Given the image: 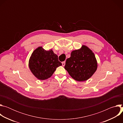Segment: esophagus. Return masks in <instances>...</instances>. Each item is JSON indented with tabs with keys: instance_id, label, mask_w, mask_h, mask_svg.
<instances>
[{
	"instance_id": "esophagus-1",
	"label": "esophagus",
	"mask_w": 123,
	"mask_h": 123,
	"mask_svg": "<svg viewBox=\"0 0 123 123\" xmlns=\"http://www.w3.org/2000/svg\"><path fill=\"white\" fill-rule=\"evenodd\" d=\"M62 66H64L65 65V61L63 62L62 63Z\"/></svg>"
}]
</instances>
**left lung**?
Instances as JSON below:
<instances>
[{"mask_svg":"<svg viewBox=\"0 0 123 123\" xmlns=\"http://www.w3.org/2000/svg\"><path fill=\"white\" fill-rule=\"evenodd\" d=\"M64 68L73 79L79 82L85 81L96 72L97 63L92 51L83 45L80 49L71 52V57L66 60Z\"/></svg>","mask_w":123,"mask_h":123,"instance_id":"left-lung-1","label":"left lung"}]
</instances>
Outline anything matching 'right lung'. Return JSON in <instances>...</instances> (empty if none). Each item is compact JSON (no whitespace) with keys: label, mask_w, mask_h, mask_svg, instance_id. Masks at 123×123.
Masks as SVG:
<instances>
[{"label":"right lung","mask_w":123,"mask_h":123,"mask_svg":"<svg viewBox=\"0 0 123 123\" xmlns=\"http://www.w3.org/2000/svg\"><path fill=\"white\" fill-rule=\"evenodd\" d=\"M61 65L57 55L52 49L46 50L42 47L33 51L29 62V68L32 74L41 80L50 77L56 68Z\"/></svg>","instance_id":"obj_1"}]
</instances>
